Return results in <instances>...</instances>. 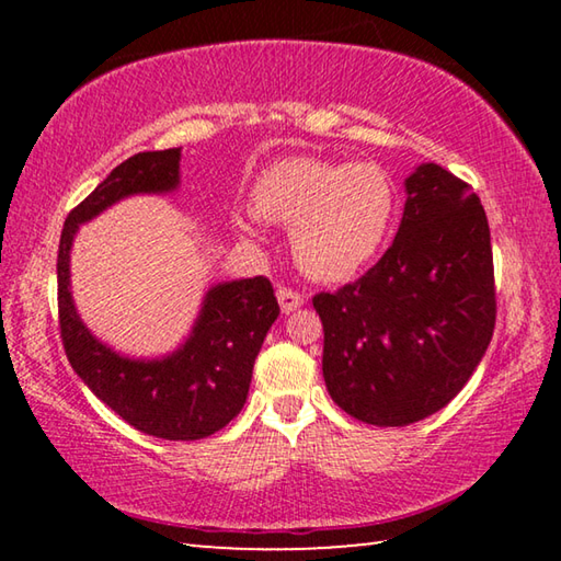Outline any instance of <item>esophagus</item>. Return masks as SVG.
Here are the masks:
<instances>
[{
    "label": "esophagus",
    "mask_w": 561,
    "mask_h": 561,
    "mask_svg": "<svg viewBox=\"0 0 561 561\" xmlns=\"http://www.w3.org/2000/svg\"><path fill=\"white\" fill-rule=\"evenodd\" d=\"M277 301H279V307H282L284 314H291V311H297L301 307L304 297H301L299 291L287 289V287H279L277 289Z\"/></svg>",
    "instance_id": "1"
}]
</instances>
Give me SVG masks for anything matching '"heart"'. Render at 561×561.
<instances>
[{
  "mask_svg": "<svg viewBox=\"0 0 561 561\" xmlns=\"http://www.w3.org/2000/svg\"><path fill=\"white\" fill-rule=\"evenodd\" d=\"M262 220L291 227V252L309 277H354L381 250L396 215V187L376 163L287 158L252 187ZM237 232L257 234V217L237 213Z\"/></svg>",
  "mask_w": 561,
  "mask_h": 561,
  "instance_id": "obj_1",
  "label": "heart"
}]
</instances>
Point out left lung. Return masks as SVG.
I'll return each mask as SVG.
<instances>
[{"mask_svg": "<svg viewBox=\"0 0 561 561\" xmlns=\"http://www.w3.org/2000/svg\"><path fill=\"white\" fill-rule=\"evenodd\" d=\"M396 240L364 277L317 294L327 391L378 428L448 405L495 329L490 227L468 183L435 163L405 178Z\"/></svg>", "mask_w": 561, "mask_h": 561, "instance_id": "left-lung-1", "label": "left lung"}]
</instances>
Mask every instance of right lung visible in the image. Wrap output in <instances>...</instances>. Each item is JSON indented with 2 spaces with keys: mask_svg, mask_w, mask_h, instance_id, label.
<instances>
[{
  "mask_svg": "<svg viewBox=\"0 0 561 561\" xmlns=\"http://www.w3.org/2000/svg\"><path fill=\"white\" fill-rule=\"evenodd\" d=\"M180 187V148L146 150L111 170L64 222L59 242V327L69 364L93 396L140 433L201 440L242 411L264 336L279 317L270 279L217 282L183 344L165 356L136 358L103 344L83 324L71 294V247L81 225L133 195Z\"/></svg>",
  "mask_w": 561,
  "mask_h": 561,
  "instance_id": "1",
  "label": "right lung"
}]
</instances>
